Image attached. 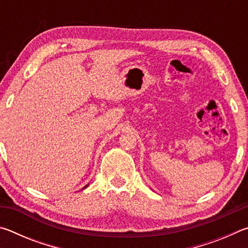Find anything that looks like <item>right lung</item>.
I'll use <instances>...</instances> for the list:
<instances>
[{
	"label": "right lung",
	"instance_id": "right-lung-1",
	"mask_svg": "<svg viewBox=\"0 0 248 248\" xmlns=\"http://www.w3.org/2000/svg\"><path fill=\"white\" fill-rule=\"evenodd\" d=\"M85 187H86V186H85Z\"/></svg>",
	"mask_w": 248,
	"mask_h": 248
}]
</instances>
